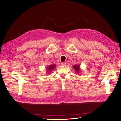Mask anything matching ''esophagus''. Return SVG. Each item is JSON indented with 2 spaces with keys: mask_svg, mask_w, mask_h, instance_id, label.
I'll return each instance as SVG.
<instances>
[{
  "mask_svg": "<svg viewBox=\"0 0 121 121\" xmlns=\"http://www.w3.org/2000/svg\"><path fill=\"white\" fill-rule=\"evenodd\" d=\"M61 65L62 66H65V65H66V63H65V62H63V63H61Z\"/></svg>",
  "mask_w": 121,
  "mask_h": 121,
  "instance_id": "34e87169",
  "label": "esophagus"
}]
</instances>
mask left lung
<instances>
[{
	"mask_svg": "<svg viewBox=\"0 0 121 121\" xmlns=\"http://www.w3.org/2000/svg\"><path fill=\"white\" fill-rule=\"evenodd\" d=\"M73 68L75 70L77 74H80V71H81V69H80V66L79 65H74L73 66Z\"/></svg>",
	"mask_w": 121,
	"mask_h": 121,
	"instance_id": "obj_1",
	"label": "left lung"
}]
</instances>
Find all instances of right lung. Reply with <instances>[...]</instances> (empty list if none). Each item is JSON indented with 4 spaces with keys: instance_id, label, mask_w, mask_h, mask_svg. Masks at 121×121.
<instances>
[{
    "instance_id": "add662e5",
    "label": "right lung",
    "mask_w": 121,
    "mask_h": 121,
    "mask_svg": "<svg viewBox=\"0 0 121 121\" xmlns=\"http://www.w3.org/2000/svg\"><path fill=\"white\" fill-rule=\"evenodd\" d=\"M56 66V65L55 64H53L52 65H50L49 67H48L46 69V70H47V73H50L51 72H52L53 69L55 68Z\"/></svg>"
}]
</instances>
